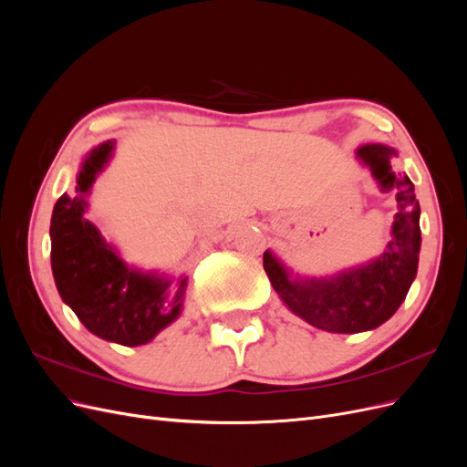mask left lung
Instances as JSON below:
<instances>
[{
  "label": "left lung",
  "instance_id": "obj_1",
  "mask_svg": "<svg viewBox=\"0 0 467 467\" xmlns=\"http://www.w3.org/2000/svg\"><path fill=\"white\" fill-rule=\"evenodd\" d=\"M393 148L360 146L357 158L370 169L381 192H395L398 214L379 257L329 276H300L265 251L263 265L278 298L292 314L329 333H362L386 323L411 288L420 251V206L407 175L391 171Z\"/></svg>",
  "mask_w": 467,
  "mask_h": 467
}]
</instances>
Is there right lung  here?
Segmentation results:
<instances>
[{"label":"right lung","mask_w":467,"mask_h":467,"mask_svg":"<svg viewBox=\"0 0 467 467\" xmlns=\"http://www.w3.org/2000/svg\"><path fill=\"white\" fill-rule=\"evenodd\" d=\"M112 151L115 142L109 140L83 155L76 192H64L54 204L50 263L60 298L88 331L110 343L140 347L181 316L189 276L171 278L130 266L88 220V196Z\"/></svg>","instance_id":"right-lung-1"}]
</instances>
